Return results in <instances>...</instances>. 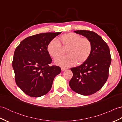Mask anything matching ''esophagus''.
<instances>
[{
  "label": "esophagus",
  "mask_w": 122,
  "mask_h": 122,
  "mask_svg": "<svg viewBox=\"0 0 122 122\" xmlns=\"http://www.w3.org/2000/svg\"><path fill=\"white\" fill-rule=\"evenodd\" d=\"M66 68H61V70L62 71H64V70H66Z\"/></svg>",
  "instance_id": "1"
}]
</instances>
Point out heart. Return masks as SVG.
I'll list each match as a JSON object with an SVG mask.
<instances>
[{
	"mask_svg": "<svg viewBox=\"0 0 122 122\" xmlns=\"http://www.w3.org/2000/svg\"><path fill=\"white\" fill-rule=\"evenodd\" d=\"M61 45L68 48L66 53L68 55L56 59L55 63L66 68L73 66L76 63H84L89 59L92 52V43L89 39L70 32L62 35L59 41L56 39L51 40L46 48L48 53L54 59L58 58L63 53Z\"/></svg>",
	"mask_w": 122,
	"mask_h": 122,
	"instance_id": "b5f03b06",
	"label": "heart"
}]
</instances>
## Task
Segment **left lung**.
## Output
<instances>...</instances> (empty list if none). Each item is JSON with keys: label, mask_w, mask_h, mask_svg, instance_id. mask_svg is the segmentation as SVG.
Segmentation results:
<instances>
[{"label": "left lung", "mask_w": 122, "mask_h": 122, "mask_svg": "<svg viewBox=\"0 0 122 122\" xmlns=\"http://www.w3.org/2000/svg\"><path fill=\"white\" fill-rule=\"evenodd\" d=\"M74 32L89 39L92 49L86 61L78 66L71 68L73 77L69 85L78 94L90 95L100 90L108 79L111 62L110 49L103 39L94 32L88 30Z\"/></svg>", "instance_id": "1"}]
</instances>
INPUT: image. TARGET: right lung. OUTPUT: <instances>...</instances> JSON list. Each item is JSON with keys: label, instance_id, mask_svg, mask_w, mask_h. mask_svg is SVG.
Returning a JSON list of instances; mask_svg holds the SVG:
<instances>
[{"label": "right lung", "instance_id": "1", "mask_svg": "<svg viewBox=\"0 0 122 122\" xmlns=\"http://www.w3.org/2000/svg\"><path fill=\"white\" fill-rule=\"evenodd\" d=\"M61 32L42 33L23 40L15 49L12 61L15 81L25 94L38 97L51 90L54 78L61 72L47 51L49 42Z\"/></svg>", "mask_w": 122, "mask_h": 122}]
</instances>
